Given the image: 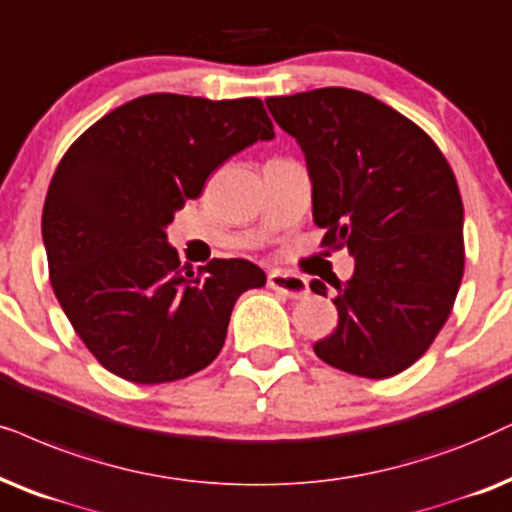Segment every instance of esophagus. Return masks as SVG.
Wrapping results in <instances>:
<instances>
[{"label":"esophagus","instance_id":"34e87169","mask_svg":"<svg viewBox=\"0 0 512 512\" xmlns=\"http://www.w3.org/2000/svg\"><path fill=\"white\" fill-rule=\"evenodd\" d=\"M268 287L280 291L282 296L287 298H303L308 296V280L301 275H289V272H282V270H272L268 275Z\"/></svg>","mask_w":512,"mask_h":512}]
</instances>
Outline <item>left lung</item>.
I'll return each instance as SVG.
<instances>
[{"instance_id":"left-lung-1","label":"left lung","mask_w":512,"mask_h":512,"mask_svg":"<svg viewBox=\"0 0 512 512\" xmlns=\"http://www.w3.org/2000/svg\"><path fill=\"white\" fill-rule=\"evenodd\" d=\"M265 105L301 145L322 244L355 256L353 277L334 284L338 327L315 355L355 376L400 374L440 334L461 287L454 171L421 126L362 91L327 86ZM310 289L327 296L320 280Z\"/></svg>"}]
</instances>
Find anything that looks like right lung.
I'll list each match as a JSON object with an SVG mask.
<instances>
[{
	"label": "right lung",
	"instance_id": "obj_1",
	"mask_svg": "<svg viewBox=\"0 0 512 512\" xmlns=\"http://www.w3.org/2000/svg\"><path fill=\"white\" fill-rule=\"evenodd\" d=\"M270 138L258 98L150 94L98 119L63 155L42 211L51 287L115 376L169 383L221 353L232 305L265 272L244 258L183 272L167 225L225 159Z\"/></svg>",
	"mask_w": 512,
	"mask_h": 512
}]
</instances>
